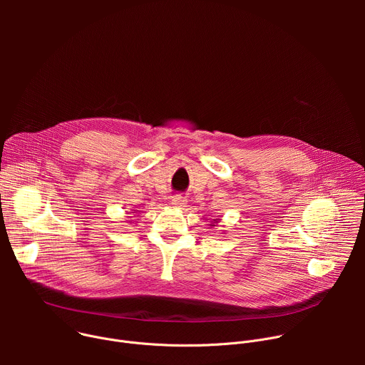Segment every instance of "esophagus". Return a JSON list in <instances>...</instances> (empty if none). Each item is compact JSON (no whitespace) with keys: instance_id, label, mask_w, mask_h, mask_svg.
<instances>
[{"instance_id":"1","label":"esophagus","mask_w":365,"mask_h":365,"mask_svg":"<svg viewBox=\"0 0 365 365\" xmlns=\"http://www.w3.org/2000/svg\"><path fill=\"white\" fill-rule=\"evenodd\" d=\"M186 203H187V200L183 195H176V196L172 197V205L176 206V207H185Z\"/></svg>"}]
</instances>
